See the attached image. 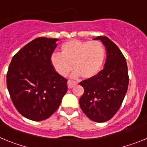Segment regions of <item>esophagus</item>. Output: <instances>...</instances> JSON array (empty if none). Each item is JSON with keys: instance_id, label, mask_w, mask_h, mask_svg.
I'll use <instances>...</instances> for the list:
<instances>
[{"instance_id": "esophagus-1", "label": "esophagus", "mask_w": 147, "mask_h": 147, "mask_svg": "<svg viewBox=\"0 0 147 147\" xmlns=\"http://www.w3.org/2000/svg\"><path fill=\"white\" fill-rule=\"evenodd\" d=\"M77 83L75 82V81H68L67 82V86H68L69 89H72L75 85H76Z\"/></svg>"}]
</instances>
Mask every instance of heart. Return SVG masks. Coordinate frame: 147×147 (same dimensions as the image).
I'll return each instance as SVG.
<instances>
[{
    "label": "heart",
    "instance_id": "obj_1",
    "mask_svg": "<svg viewBox=\"0 0 147 147\" xmlns=\"http://www.w3.org/2000/svg\"><path fill=\"white\" fill-rule=\"evenodd\" d=\"M61 54L53 53L51 63L61 76H66L75 71L72 78L81 75L84 78H91L100 72L106 56L104 44L98 40H72L61 46Z\"/></svg>",
    "mask_w": 147,
    "mask_h": 147
}]
</instances>
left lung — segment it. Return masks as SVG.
I'll use <instances>...</instances> for the list:
<instances>
[{
  "instance_id": "8db88e82",
  "label": "left lung",
  "mask_w": 147,
  "mask_h": 147,
  "mask_svg": "<svg viewBox=\"0 0 147 147\" xmlns=\"http://www.w3.org/2000/svg\"><path fill=\"white\" fill-rule=\"evenodd\" d=\"M94 40L104 45L107 59L101 71L80 83L84 92L79 104L89 119L102 123L110 120L122 104L128 89V68L122 52L109 38L98 36Z\"/></svg>"
}]
</instances>
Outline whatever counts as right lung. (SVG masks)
Returning a JSON list of instances; mask_svg holds the SVG:
<instances>
[{
    "label": "right lung",
    "instance_id": "obj_1",
    "mask_svg": "<svg viewBox=\"0 0 147 147\" xmlns=\"http://www.w3.org/2000/svg\"><path fill=\"white\" fill-rule=\"evenodd\" d=\"M58 40L35 38L14 55L9 66L6 84L12 103L32 121L49 118L67 92V80L56 72L51 63Z\"/></svg>",
    "mask_w": 147,
    "mask_h": 147
}]
</instances>
